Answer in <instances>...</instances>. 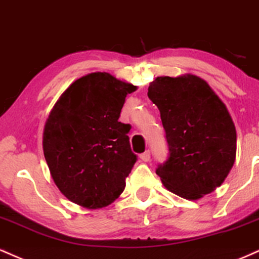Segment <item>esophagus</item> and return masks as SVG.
<instances>
[{"instance_id": "obj_1", "label": "esophagus", "mask_w": 259, "mask_h": 259, "mask_svg": "<svg viewBox=\"0 0 259 259\" xmlns=\"http://www.w3.org/2000/svg\"><path fill=\"white\" fill-rule=\"evenodd\" d=\"M141 159H142V161H144V162H148V161H150V151L147 150L145 153L141 154Z\"/></svg>"}]
</instances>
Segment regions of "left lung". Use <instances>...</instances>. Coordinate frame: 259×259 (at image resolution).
Instances as JSON below:
<instances>
[{
  "mask_svg": "<svg viewBox=\"0 0 259 259\" xmlns=\"http://www.w3.org/2000/svg\"><path fill=\"white\" fill-rule=\"evenodd\" d=\"M148 97L159 108L168 157L156 168L176 195L197 200L212 193L235 162L236 130L227 106L195 75L155 78Z\"/></svg>",
  "mask_w": 259,
  "mask_h": 259,
  "instance_id": "obj_1",
  "label": "left lung"
}]
</instances>
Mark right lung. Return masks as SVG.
<instances>
[{
  "mask_svg": "<svg viewBox=\"0 0 259 259\" xmlns=\"http://www.w3.org/2000/svg\"><path fill=\"white\" fill-rule=\"evenodd\" d=\"M136 86L108 72L76 80L45 124L44 154L54 183L70 201L90 209L110 205L126 187L137 155L131 124L118 121Z\"/></svg>",
  "mask_w": 259,
  "mask_h": 259,
  "instance_id": "add662e5",
  "label": "right lung"
}]
</instances>
